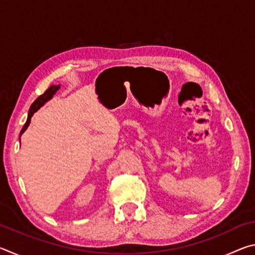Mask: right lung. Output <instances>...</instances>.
Instances as JSON below:
<instances>
[{"label": "right lung", "mask_w": 255, "mask_h": 255, "mask_svg": "<svg viewBox=\"0 0 255 255\" xmlns=\"http://www.w3.org/2000/svg\"><path fill=\"white\" fill-rule=\"evenodd\" d=\"M60 89V85H56V84H53L51 86H49L48 89L46 90L44 94H41L40 97H38L36 100H34V102L31 105V107H30L29 109V114H28V119L27 122H25L23 128L21 129V132H20V138H21V135L27 130V128L29 127L30 125V122H31V117L33 116L34 112H37L38 110L40 109V108L45 105L46 102H48L50 99H53V97L56 94V92L58 91V90Z\"/></svg>", "instance_id": "add662e5"}]
</instances>
